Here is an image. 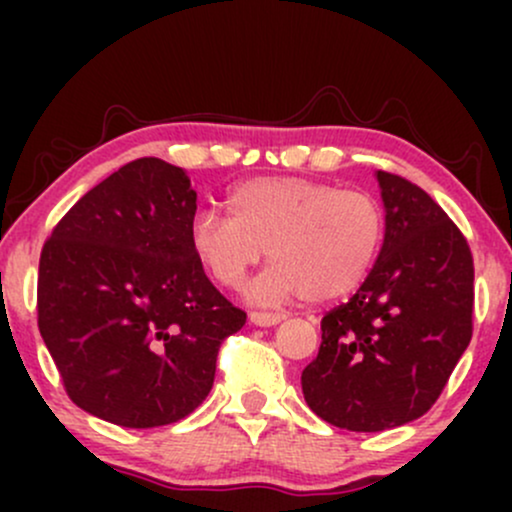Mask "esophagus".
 <instances>
[{
    "instance_id": "34e87169",
    "label": "esophagus",
    "mask_w": 512,
    "mask_h": 512,
    "mask_svg": "<svg viewBox=\"0 0 512 512\" xmlns=\"http://www.w3.org/2000/svg\"><path fill=\"white\" fill-rule=\"evenodd\" d=\"M284 320L281 313H250V322L257 327H274Z\"/></svg>"
}]
</instances>
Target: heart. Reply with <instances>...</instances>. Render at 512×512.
Segmentation results:
<instances>
[{
    "label": "heart",
    "mask_w": 512,
    "mask_h": 512,
    "mask_svg": "<svg viewBox=\"0 0 512 512\" xmlns=\"http://www.w3.org/2000/svg\"><path fill=\"white\" fill-rule=\"evenodd\" d=\"M228 214L199 211L192 252L216 284L236 289L267 250L274 264L248 286L250 301L262 305L342 301L373 272L385 240L378 199L308 178L240 182Z\"/></svg>",
    "instance_id": "heart-1"
}]
</instances>
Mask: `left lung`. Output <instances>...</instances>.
<instances>
[{"mask_svg": "<svg viewBox=\"0 0 512 512\" xmlns=\"http://www.w3.org/2000/svg\"><path fill=\"white\" fill-rule=\"evenodd\" d=\"M385 240L361 289L322 317L303 370L308 407L356 433L404 426L433 407L472 339L467 240L421 187L375 170Z\"/></svg>", "mask_w": 512, "mask_h": 512, "instance_id": "1", "label": "left lung"}]
</instances>
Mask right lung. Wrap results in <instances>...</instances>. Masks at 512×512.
<instances>
[{
  "instance_id": "1",
  "label": "right lung",
  "mask_w": 512,
  "mask_h": 512,
  "mask_svg": "<svg viewBox=\"0 0 512 512\" xmlns=\"http://www.w3.org/2000/svg\"><path fill=\"white\" fill-rule=\"evenodd\" d=\"M197 192L137 158L57 223L38 272V327L76 407L125 428L175 424L214 385L216 354L245 325L190 245Z\"/></svg>"
}]
</instances>
